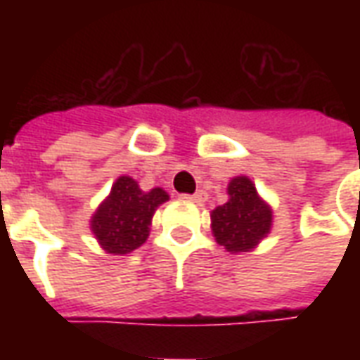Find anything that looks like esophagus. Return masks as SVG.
Here are the masks:
<instances>
[{
    "instance_id": "obj_1",
    "label": "esophagus",
    "mask_w": 360,
    "mask_h": 360,
    "mask_svg": "<svg viewBox=\"0 0 360 360\" xmlns=\"http://www.w3.org/2000/svg\"><path fill=\"white\" fill-rule=\"evenodd\" d=\"M185 200H193V202H204L206 200V193L204 191H198L195 195H183Z\"/></svg>"
}]
</instances>
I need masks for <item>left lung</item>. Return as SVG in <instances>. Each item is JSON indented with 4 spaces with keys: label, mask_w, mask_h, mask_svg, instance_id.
Returning <instances> with one entry per match:
<instances>
[{
    "label": "left lung",
    "mask_w": 360,
    "mask_h": 360,
    "mask_svg": "<svg viewBox=\"0 0 360 360\" xmlns=\"http://www.w3.org/2000/svg\"><path fill=\"white\" fill-rule=\"evenodd\" d=\"M227 195L229 200L210 214L212 233L231 255L249 252L270 233L271 208L245 175L229 181Z\"/></svg>",
    "instance_id": "1"
}]
</instances>
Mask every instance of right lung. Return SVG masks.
Wrapping results in <instances>:
<instances>
[{
	"instance_id": "add662e5",
	"label": "right lung",
	"mask_w": 360,
	"mask_h": 360,
	"mask_svg": "<svg viewBox=\"0 0 360 360\" xmlns=\"http://www.w3.org/2000/svg\"><path fill=\"white\" fill-rule=\"evenodd\" d=\"M165 200L169 196L164 188L144 193L133 177L121 175L94 212L90 229L105 252L129 255L148 239L152 216Z\"/></svg>"
}]
</instances>
